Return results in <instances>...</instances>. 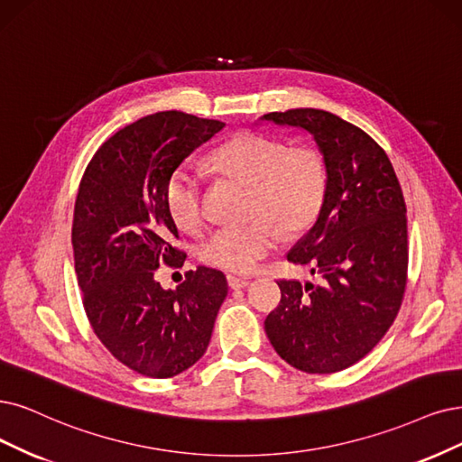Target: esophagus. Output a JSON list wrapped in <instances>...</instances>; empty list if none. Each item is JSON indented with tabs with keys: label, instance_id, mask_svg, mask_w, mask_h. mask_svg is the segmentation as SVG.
I'll return each instance as SVG.
<instances>
[{
	"label": "esophagus",
	"instance_id": "34e87169",
	"mask_svg": "<svg viewBox=\"0 0 462 462\" xmlns=\"http://www.w3.org/2000/svg\"><path fill=\"white\" fill-rule=\"evenodd\" d=\"M226 280H228L230 289H245L251 283L249 278H240V276H232V274H228Z\"/></svg>",
	"mask_w": 462,
	"mask_h": 462
}]
</instances>
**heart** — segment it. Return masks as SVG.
Here are the masks:
<instances>
[{"mask_svg":"<svg viewBox=\"0 0 462 462\" xmlns=\"http://www.w3.org/2000/svg\"><path fill=\"white\" fill-rule=\"evenodd\" d=\"M211 162L222 173L251 184L253 220L244 226L217 228L205 237L199 244L203 264L247 274L276 251L278 226L289 236L299 234L319 213L328 177L312 148H287L285 143L263 134L240 133L220 144ZM163 199L180 230L198 232L203 226V177L194 165L182 163L167 177Z\"/></svg>","mask_w":462,"mask_h":462,"instance_id":"heart-1","label":"heart"}]
</instances>
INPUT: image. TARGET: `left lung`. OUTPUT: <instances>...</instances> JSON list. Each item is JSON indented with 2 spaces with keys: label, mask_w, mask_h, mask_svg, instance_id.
<instances>
[{
  "label": "left lung",
  "mask_w": 462,
  "mask_h": 462,
  "mask_svg": "<svg viewBox=\"0 0 462 462\" xmlns=\"http://www.w3.org/2000/svg\"><path fill=\"white\" fill-rule=\"evenodd\" d=\"M261 119L312 134L328 175L314 226L287 253L321 285L278 282L282 300L264 329L289 365L343 371L377 346L400 312L409 257L402 186L386 152L331 112L295 108Z\"/></svg>",
  "instance_id": "1"
}]
</instances>
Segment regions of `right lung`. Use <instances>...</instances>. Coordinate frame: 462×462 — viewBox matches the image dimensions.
Returning <instances> with one entry per match:
<instances>
[{"label":"right lung","instance_id":"1","mask_svg":"<svg viewBox=\"0 0 462 462\" xmlns=\"http://www.w3.org/2000/svg\"><path fill=\"white\" fill-rule=\"evenodd\" d=\"M225 124L177 110L119 129L95 152L81 177L72 245L83 309L117 362L152 379L192 367L209 346L228 283L198 266L163 289L160 264L182 266L179 230L165 209L167 177Z\"/></svg>","mask_w":462,"mask_h":462}]
</instances>
